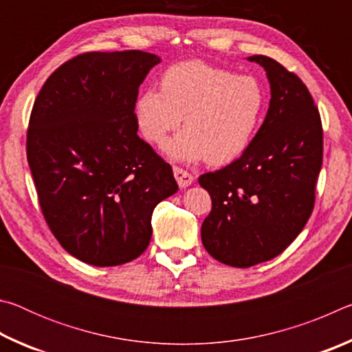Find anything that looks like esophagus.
<instances>
[{
  "instance_id": "esophagus-1",
  "label": "esophagus",
  "mask_w": 352,
  "mask_h": 352,
  "mask_svg": "<svg viewBox=\"0 0 352 352\" xmlns=\"http://www.w3.org/2000/svg\"><path fill=\"white\" fill-rule=\"evenodd\" d=\"M174 177H175V180H177L178 186H180V188L189 186V184L192 183L194 178H195L192 174H190V172L178 168V166H174Z\"/></svg>"
}]
</instances>
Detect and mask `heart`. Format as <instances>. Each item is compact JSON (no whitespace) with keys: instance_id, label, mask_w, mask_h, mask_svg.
Wrapping results in <instances>:
<instances>
[{"instance_id":"1","label":"heart","mask_w":352,"mask_h":352,"mask_svg":"<svg viewBox=\"0 0 352 352\" xmlns=\"http://www.w3.org/2000/svg\"><path fill=\"white\" fill-rule=\"evenodd\" d=\"M265 110V93L252 76H234L201 60L170 65L160 90L147 88L135 102V119L152 144L163 142L184 122L183 132L164 144L177 162L205 160L225 166L252 146Z\"/></svg>"}]
</instances>
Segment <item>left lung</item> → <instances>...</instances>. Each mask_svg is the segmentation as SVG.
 Instances as JSON below:
<instances>
[{
    "mask_svg": "<svg viewBox=\"0 0 352 352\" xmlns=\"http://www.w3.org/2000/svg\"><path fill=\"white\" fill-rule=\"evenodd\" d=\"M248 60L267 71L269 111L241 158L199 177L212 201L201 225L204 247L241 269L273 259L301 233L323 163V127L307 87L270 57Z\"/></svg>",
    "mask_w": 352,
    "mask_h": 352,
    "instance_id": "obj_1",
    "label": "left lung"
}]
</instances>
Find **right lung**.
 I'll return each mask as SVG.
<instances>
[{
	"instance_id": "obj_1",
	"label": "right lung",
	"mask_w": 352,
	"mask_h": 352,
	"mask_svg": "<svg viewBox=\"0 0 352 352\" xmlns=\"http://www.w3.org/2000/svg\"><path fill=\"white\" fill-rule=\"evenodd\" d=\"M160 57L83 52L47 77L29 118L28 163L58 243L96 267L138 258L152 212L175 194L172 168L138 136V88Z\"/></svg>"
}]
</instances>
